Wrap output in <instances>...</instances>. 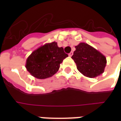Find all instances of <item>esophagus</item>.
Here are the masks:
<instances>
[{
    "instance_id": "esophagus-1",
    "label": "esophagus",
    "mask_w": 121,
    "mask_h": 121,
    "mask_svg": "<svg viewBox=\"0 0 121 121\" xmlns=\"http://www.w3.org/2000/svg\"><path fill=\"white\" fill-rule=\"evenodd\" d=\"M73 52H71L69 54V56L70 57H71V56H73Z\"/></svg>"
}]
</instances>
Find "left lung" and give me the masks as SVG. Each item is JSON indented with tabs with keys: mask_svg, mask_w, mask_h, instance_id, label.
<instances>
[{
	"mask_svg": "<svg viewBox=\"0 0 121 121\" xmlns=\"http://www.w3.org/2000/svg\"><path fill=\"white\" fill-rule=\"evenodd\" d=\"M75 48L76 50L71 58L82 74L95 78L104 73L106 58L102 54L85 43H80Z\"/></svg>",
	"mask_w": 121,
	"mask_h": 121,
	"instance_id": "8db88e82",
	"label": "left lung"
}]
</instances>
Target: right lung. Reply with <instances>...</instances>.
Segmentation results:
<instances>
[{
    "mask_svg": "<svg viewBox=\"0 0 121 121\" xmlns=\"http://www.w3.org/2000/svg\"><path fill=\"white\" fill-rule=\"evenodd\" d=\"M68 55L57 43H47L34 50L26 60V68L32 76L45 79L57 73L60 63Z\"/></svg>",
    "mask_w": 121,
    "mask_h": 121,
    "instance_id": "add662e5",
    "label": "right lung"
}]
</instances>
